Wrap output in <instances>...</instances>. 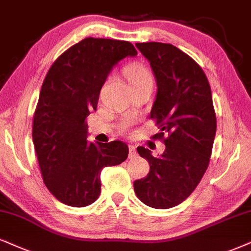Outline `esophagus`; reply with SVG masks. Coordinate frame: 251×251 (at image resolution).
I'll use <instances>...</instances> for the list:
<instances>
[{
  "label": "esophagus",
  "mask_w": 251,
  "mask_h": 251,
  "mask_svg": "<svg viewBox=\"0 0 251 251\" xmlns=\"http://www.w3.org/2000/svg\"><path fill=\"white\" fill-rule=\"evenodd\" d=\"M128 149H129V153H128V157L129 158H133L136 156V151H135V147L133 145H129L128 146Z\"/></svg>",
  "instance_id": "esophagus-1"
}]
</instances>
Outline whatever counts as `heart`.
Returning <instances> with one entry per match:
<instances>
[{
    "label": "heart",
    "mask_w": 251,
    "mask_h": 251,
    "mask_svg": "<svg viewBox=\"0 0 251 251\" xmlns=\"http://www.w3.org/2000/svg\"><path fill=\"white\" fill-rule=\"evenodd\" d=\"M127 75L131 83H134V82L144 81V80H151V76L149 74L147 69L142 67L140 65H133L127 69ZM124 128H127V124H124Z\"/></svg>",
    "instance_id": "obj_1"
}]
</instances>
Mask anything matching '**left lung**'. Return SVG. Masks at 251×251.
<instances>
[{
  "label": "left lung",
  "mask_w": 251,
  "mask_h": 251,
  "mask_svg": "<svg viewBox=\"0 0 251 251\" xmlns=\"http://www.w3.org/2000/svg\"><path fill=\"white\" fill-rule=\"evenodd\" d=\"M135 46L156 80L151 118L160 126L154 139L163 140L166 149L154 157L149 149L136 148L151 169L145 178L135 180L134 191L144 204L166 210L185 201L204 176L217 118L210 83L195 60L170 44L153 41Z\"/></svg>",
  "instance_id": "left-lung-1"
}]
</instances>
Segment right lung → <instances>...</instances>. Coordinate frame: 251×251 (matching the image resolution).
Segmentation results:
<instances>
[{"label": "right lung", "mask_w": 251, "mask_h": 251, "mask_svg": "<svg viewBox=\"0 0 251 251\" xmlns=\"http://www.w3.org/2000/svg\"><path fill=\"white\" fill-rule=\"evenodd\" d=\"M138 54L128 41L85 38L47 73L33 117L32 138L44 183L58 201L84 207L100 195V171L127 158L122 141L89 142L87 117L97 109L112 68Z\"/></svg>", "instance_id": "obj_1"}]
</instances>
